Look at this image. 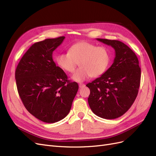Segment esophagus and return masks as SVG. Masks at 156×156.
<instances>
[{"label": "esophagus", "instance_id": "34e87169", "mask_svg": "<svg viewBox=\"0 0 156 156\" xmlns=\"http://www.w3.org/2000/svg\"><path fill=\"white\" fill-rule=\"evenodd\" d=\"M84 86H85V84H84V83H79V87H80V88H82V87H83Z\"/></svg>", "mask_w": 156, "mask_h": 156}]
</instances>
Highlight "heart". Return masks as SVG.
I'll return each mask as SVG.
<instances>
[{"label": "heart", "mask_w": 156, "mask_h": 156, "mask_svg": "<svg viewBox=\"0 0 156 156\" xmlns=\"http://www.w3.org/2000/svg\"><path fill=\"white\" fill-rule=\"evenodd\" d=\"M111 57L109 50L89 41H80L71 45L68 52L60 53L56 62L64 71L73 73L76 66L80 67L73 74L75 81L82 82L89 77H98L106 71Z\"/></svg>", "instance_id": "1"}]
</instances>
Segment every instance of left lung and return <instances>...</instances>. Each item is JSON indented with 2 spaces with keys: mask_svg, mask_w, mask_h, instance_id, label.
I'll return each mask as SVG.
<instances>
[{
  "mask_svg": "<svg viewBox=\"0 0 156 156\" xmlns=\"http://www.w3.org/2000/svg\"><path fill=\"white\" fill-rule=\"evenodd\" d=\"M115 51L112 65L101 76L86 85L92 112L105 119L122 116L134 102L140 82L139 60L132 50L117 40L97 39Z\"/></svg>",
  "mask_w": 156,
  "mask_h": 156,
  "instance_id": "8db88e82",
  "label": "left lung"
}]
</instances>
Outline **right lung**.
<instances>
[{"instance_id":"add662e5","label":"right lung","mask_w":156,"mask_h":156,"mask_svg":"<svg viewBox=\"0 0 156 156\" xmlns=\"http://www.w3.org/2000/svg\"><path fill=\"white\" fill-rule=\"evenodd\" d=\"M64 36L33 44L18 63L16 71L17 91L24 107L34 116L54 123L69 114L78 90L52 59L53 51Z\"/></svg>"}]
</instances>
